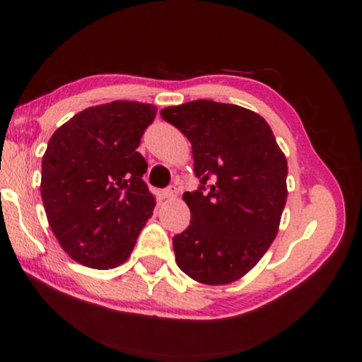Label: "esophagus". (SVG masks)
<instances>
[{
	"label": "esophagus",
	"mask_w": 362,
	"mask_h": 362,
	"mask_svg": "<svg viewBox=\"0 0 362 362\" xmlns=\"http://www.w3.org/2000/svg\"><path fill=\"white\" fill-rule=\"evenodd\" d=\"M176 196H177V189L173 186L166 187V189L163 191V197H166V199H176Z\"/></svg>",
	"instance_id": "34e87169"
}]
</instances>
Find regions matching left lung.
I'll list each match as a JSON object with an SVG mask.
<instances>
[{
	"label": "left lung",
	"mask_w": 362,
	"mask_h": 362,
	"mask_svg": "<svg viewBox=\"0 0 362 362\" xmlns=\"http://www.w3.org/2000/svg\"><path fill=\"white\" fill-rule=\"evenodd\" d=\"M161 117L192 146L197 191L185 192L191 224L173 237L176 264L192 280L227 285L254 269L279 234L286 158L259 113L212 100L166 107Z\"/></svg>",
	"instance_id": "1"
}]
</instances>
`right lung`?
I'll return each mask as SVG.
<instances>
[{
	"label": "right lung",
	"mask_w": 362,
	"mask_h": 362,
	"mask_svg": "<svg viewBox=\"0 0 362 362\" xmlns=\"http://www.w3.org/2000/svg\"><path fill=\"white\" fill-rule=\"evenodd\" d=\"M151 103L115 100L88 107L59 127L42 156L47 222L71 259L97 270L130 257L156 206L136 151L155 120Z\"/></svg>",
	"instance_id": "obj_1"
}]
</instances>
